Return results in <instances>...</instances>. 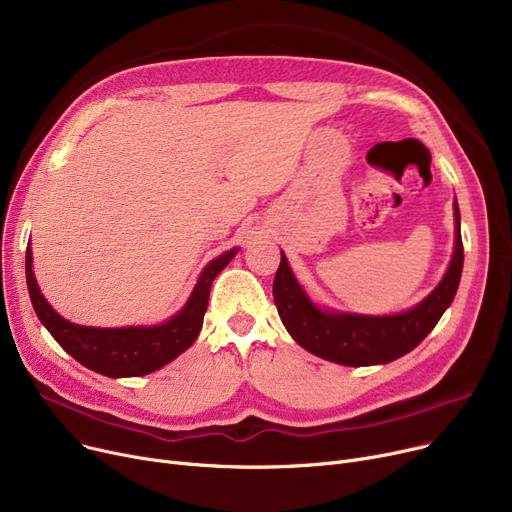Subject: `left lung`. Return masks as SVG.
I'll use <instances>...</instances> for the list:
<instances>
[{"label": "left lung", "mask_w": 512, "mask_h": 512, "mask_svg": "<svg viewBox=\"0 0 512 512\" xmlns=\"http://www.w3.org/2000/svg\"><path fill=\"white\" fill-rule=\"evenodd\" d=\"M456 245L450 267L436 290L425 301L400 315H348L317 309L294 280L288 261H282L274 278V301L288 334L305 351L340 365L363 367L390 363L409 351L429 334L452 303L463 272L461 213L454 201Z\"/></svg>", "instance_id": "8db88e82"}]
</instances>
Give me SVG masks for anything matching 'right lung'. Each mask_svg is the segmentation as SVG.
<instances>
[{"label":"right lung","instance_id":"add662e5","mask_svg":"<svg viewBox=\"0 0 512 512\" xmlns=\"http://www.w3.org/2000/svg\"><path fill=\"white\" fill-rule=\"evenodd\" d=\"M236 251L238 249H232L213 259L203 270L191 299L182 311L166 324L153 328L105 330L70 324L49 307L39 292L31 265V247L26 249V284H29L31 303L41 324L68 355H72L80 365L107 375V378H137V375H147L168 365L195 342L203 326L211 282L224 270Z\"/></svg>","mask_w":512,"mask_h":512}]
</instances>
